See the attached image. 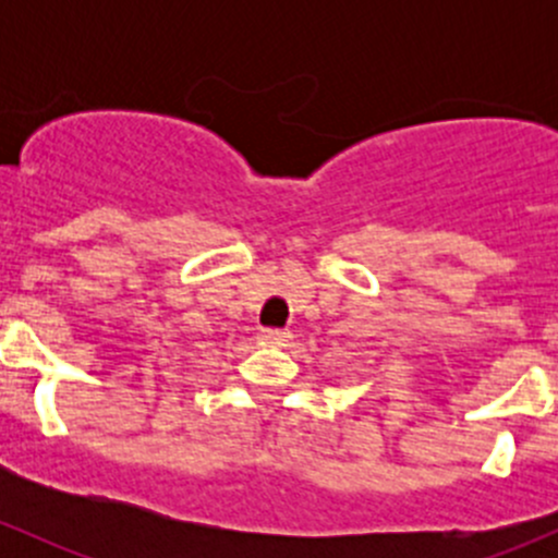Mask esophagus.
I'll return each instance as SVG.
<instances>
[{
	"mask_svg": "<svg viewBox=\"0 0 558 558\" xmlns=\"http://www.w3.org/2000/svg\"><path fill=\"white\" fill-rule=\"evenodd\" d=\"M286 337H289V331L283 329H262V340L269 342V345H278V342H283Z\"/></svg>",
	"mask_w": 558,
	"mask_h": 558,
	"instance_id": "obj_1",
	"label": "esophagus"
}]
</instances>
